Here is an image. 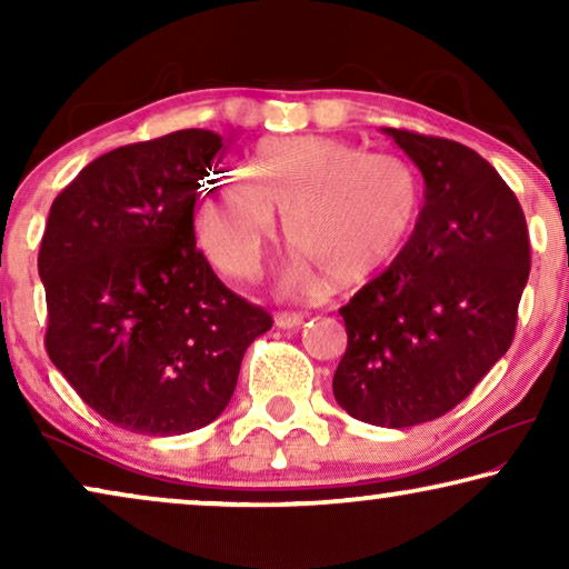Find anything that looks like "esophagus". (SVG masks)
<instances>
[{
  "instance_id": "esophagus-1",
  "label": "esophagus",
  "mask_w": 569,
  "mask_h": 569,
  "mask_svg": "<svg viewBox=\"0 0 569 569\" xmlns=\"http://www.w3.org/2000/svg\"><path fill=\"white\" fill-rule=\"evenodd\" d=\"M279 329H298V326L306 321V316L295 313V310H282V313L274 316Z\"/></svg>"
}]
</instances>
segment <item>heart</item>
I'll list each match as a JSON object with an SVG mask.
<instances>
[{
    "instance_id": "b5f03b06",
    "label": "heart",
    "mask_w": 569,
    "mask_h": 569,
    "mask_svg": "<svg viewBox=\"0 0 569 569\" xmlns=\"http://www.w3.org/2000/svg\"><path fill=\"white\" fill-rule=\"evenodd\" d=\"M248 183L222 178L197 204L199 243L217 269L253 277L282 212L295 246L290 279L316 269L339 287L368 282L415 236L422 214V181L399 154L368 152L331 137H277L253 152Z\"/></svg>"
}]
</instances>
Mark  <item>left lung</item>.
Returning a JSON list of instances; mask_svg holds the SVG:
<instances>
[{
  "mask_svg": "<svg viewBox=\"0 0 569 569\" xmlns=\"http://www.w3.org/2000/svg\"><path fill=\"white\" fill-rule=\"evenodd\" d=\"M425 178L415 236L339 310L347 352L333 399L378 427L422 425L461 403L508 352L531 269L523 209L469 147L386 129Z\"/></svg>",
  "mask_w": 569,
  "mask_h": 569,
  "instance_id": "8db88e82",
  "label": "left lung"
}]
</instances>
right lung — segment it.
Masks as SVG:
<instances>
[{"mask_svg": "<svg viewBox=\"0 0 569 569\" xmlns=\"http://www.w3.org/2000/svg\"><path fill=\"white\" fill-rule=\"evenodd\" d=\"M222 137L183 129L92 160L53 199L38 253L46 352L80 399L139 435L214 422L271 316L197 251L193 201Z\"/></svg>", "mask_w": 569, "mask_h": 569, "instance_id": "1", "label": "right lung"}]
</instances>
